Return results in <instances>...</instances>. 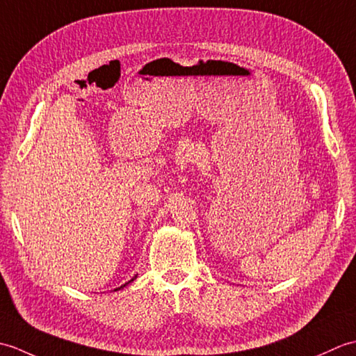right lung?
<instances>
[{
	"label": "right lung",
	"mask_w": 356,
	"mask_h": 356,
	"mask_svg": "<svg viewBox=\"0 0 356 356\" xmlns=\"http://www.w3.org/2000/svg\"><path fill=\"white\" fill-rule=\"evenodd\" d=\"M134 278H136V275H134ZM134 278H131L130 280V282H128V283H131V282H134ZM128 283H125V284H122V286H120V287H116V289L115 291H119V289H122V287H125Z\"/></svg>",
	"instance_id": "add662e5"
}]
</instances>
